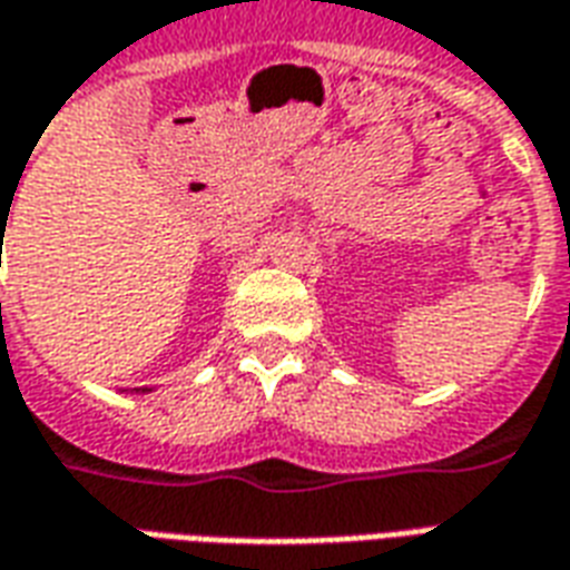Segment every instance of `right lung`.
Masks as SVG:
<instances>
[{"instance_id":"1","label":"right lung","mask_w":570,"mask_h":570,"mask_svg":"<svg viewBox=\"0 0 570 570\" xmlns=\"http://www.w3.org/2000/svg\"><path fill=\"white\" fill-rule=\"evenodd\" d=\"M142 391H146V387H142Z\"/></svg>"}]
</instances>
